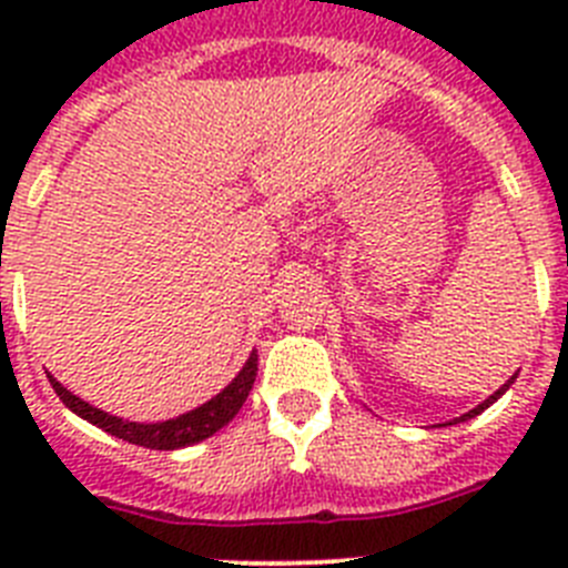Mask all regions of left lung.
<instances>
[{
  "label": "left lung",
  "instance_id": "8db88e82",
  "mask_svg": "<svg viewBox=\"0 0 568 568\" xmlns=\"http://www.w3.org/2000/svg\"><path fill=\"white\" fill-rule=\"evenodd\" d=\"M515 378H518V373L511 375V378H509V381H506V384H504V386H500L498 393H495V395H489V398H486V400H484V404H478V406H475V409H469V413H466V415H460V418L449 420V424H460V420H469V418H475V415H480V413H484L486 406H491V404H495V400H498V398H500V395H504V393H506V389H509V386H511V384H515Z\"/></svg>",
  "mask_w": 568,
  "mask_h": 568
}]
</instances>
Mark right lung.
Listing matches in <instances>:
<instances>
[{"instance_id": "right-lung-1", "label": "right lung", "mask_w": 568, "mask_h": 568, "mask_svg": "<svg viewBox=\"0 0 568 568\" xmlns=\"http://www.w3.org/2000/svg\"><path fill=\"white\" fill-rule=\"evenodd\" d=\"M255 373H258V355L250 353L247 364L241 366V373L215 398H210L202 406H195L190 413L179 415V418L159 420V424H135V420L115 418V415L102 413L97 406H90L88 400L68 393L53 375H48V378L70 413H77L79 418L90 420V424L104 429V433L128 440V444L148 446V449H182V446H193L199 440L210 438V435L219 433L222 426H227L235 418V413L244 406L250 389H253Z\"/></svg>"}]
</instances>
